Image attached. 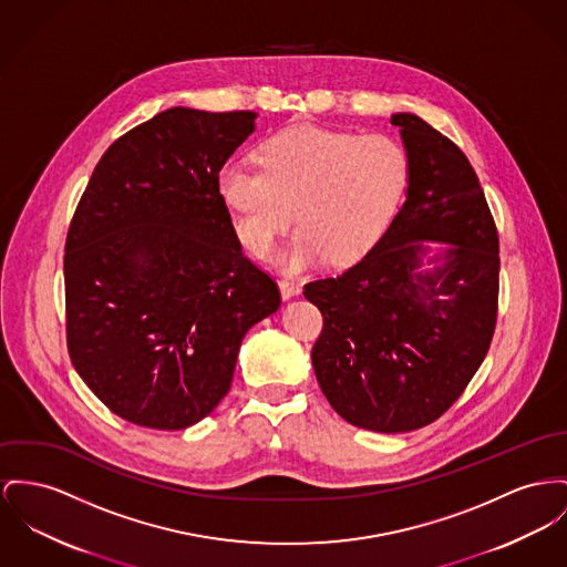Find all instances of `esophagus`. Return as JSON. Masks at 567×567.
<instances>
[{"instance_id": "esophagus-1", "label": "esophagus", "mask_w": 567, "mask_h": 567, "mask_svg": "<svg viewBox=\"0 0 567 567\" xmlns=\"http://www.w3.org/2000/svg\"><path fill=\"white\" fill-rule=\"evenodd\" d=\"M279 290H281V299L284 301H290L295 297L301 295V284H295V281H288V279H281L279 281Z\"/></svg>"}]
</instances>
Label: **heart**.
<instances>
[{
    "instance_id": "heart-1",
    "label": "heart",
    "mask_w": 567,
    "mask_h": 567,
    "mask_svg": "<svg viewBox=\"0 0 567 567\" xmlns=\"http://www.w3.org/2000/svg\"><path fill=\"white\" fill-rule=\"evenodd\" d=\"M260 167L229 161L217 176L243 245L266 258L295 219L288 270L363 260L386 234L409 185L406 151L389 135L290 126L258 152Z\"/></svg>"
}]
</instances>
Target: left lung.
<instances>
[{"label":"left lung","instance_id":"obj_1","mask_svg":"<svg viewBox=\"0 0 567 567\" xmlns=\"http://www.w3.org/2000/svg\"><path fill=\"white\" fill-rule=\"evenodd\" d=\"M391 124L409 156L406 202L361 262L302 292L324 318L311 350L322 393L348 423L384 434L436 421L475 377L496 324L501 266L464 152L419 115L393 114ZM427 241L446 247L431 257Z\"/></svg>","mask_w":567,"mask_h":567}]
</instances>
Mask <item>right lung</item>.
<instances>
[{
	"instance_id": "obj_1",
	"label": "right lung",
	"mask_w": 567,
	"mask_h": 567,
	"mask_svg": "<svg viewBox=\"0 0 567 567\" xmlns=\"http://www.w3.org/2000/svg\"><path fill=\"white\" fill-rule=\"evenodd\" d=\"M254 112L172 107L101 156L66 236V340L117 416L183 430L226 398L245 333L281 305L243 256L217 176Z\"/></svg>"
}]
</instances>
